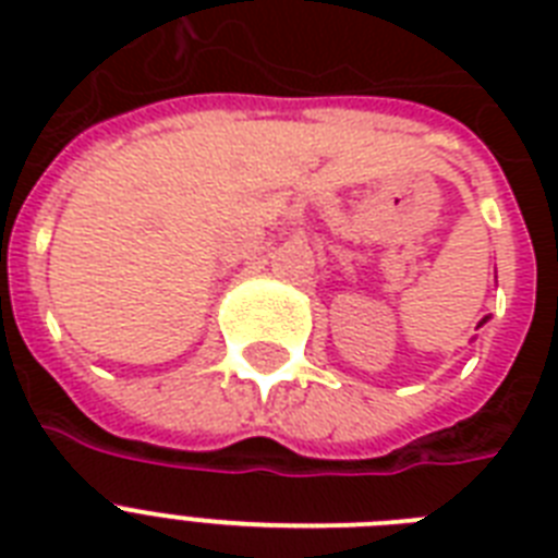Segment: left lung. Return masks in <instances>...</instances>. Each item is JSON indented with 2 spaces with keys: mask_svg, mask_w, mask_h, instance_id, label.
Returning <instances> with one entry per match:
<instances>
[{
  "mask_svg": "<svg viewBox=\"0 0 558 558\" xmlns=\"http://www.w3.org/2000/svg\"><path fill=\"white\" fill-rule=\"evenodd\" d=\"M486 322H489V315H486V318H481V324H477V327H484Z\"/></svg>",
  "mask_w": 558,
  "mask_h": 558,
  "instance_id": "1",
  "label": "left lung"
}]
</instances>
